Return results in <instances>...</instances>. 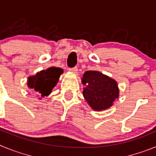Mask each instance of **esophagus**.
Wrapping results in <instances>:
<instances>
[{"label": "esophagus", "mask_w": 156, "mask_h": 156, "mask_svg": "<svg viewBox=\"0 0 156 156\" xmlns=\"http://www.w3.org/2000/svg\"><path fill=\"white\" fill-rule=\"evenodd\" d=\"M77 70H78V68H77L76 66H75V67H73V68L69 69V71L72 72V73H76L77 72Z\"/></svg>", "instance_id": "esophagus-1"}]
</instances>
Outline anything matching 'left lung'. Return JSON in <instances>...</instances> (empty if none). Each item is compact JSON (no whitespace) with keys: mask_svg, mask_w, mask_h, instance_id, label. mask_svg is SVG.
Here are the masks:
<instances>
[{"mask_svg":"<svg viewBox=\"0 0 156 156\" xmlns=\"http://www.w3.org/2000/svg\"><path fill=\"white\" fill-rule=\"evenodd\" d=\"M82 83L86 85L83 94L93 109L108 108L119 97V89L114 80L98 71H87Z\"/></svg>","mask_w":156,"mask_h":156,"instance_id":"1","label":"left lung"}]
</instances>
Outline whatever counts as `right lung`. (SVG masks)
Returning <instances> with one entry per match:
<instances>
[{"instance_id":"add662e5","label":"right lung","mask_w":156,"mask_h":156,"mask_svg":"<svg viewBox=\"0 0 156 156\" xmlns=\"http://www.w3.org/2000/svg\"><path fill=\"white\" fill-rule=\"evenodd\" d=\"M63 73L62 69L51 67L37 73L28 78V87L44 98L51 94L57 83L59 76Z\"/></svg>"}]
</instances>
